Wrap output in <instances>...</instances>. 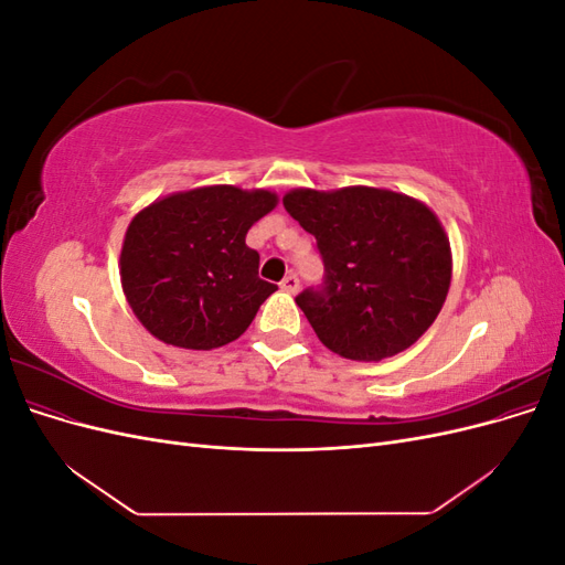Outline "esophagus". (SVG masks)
<instances>
[{
	"label": "esophagus",
	"instance_id": "34e87169",
	"mask_svg": "<svg viewBox=\"0 0 565 565\" xmlns=\"http://www.w3.org/2000/svg\"><path fill=\"white\" fill-rule=\"evenodd\" d=\"M280 287L285 289V292H289V295H295V292H297V289H299V278L295 276V273H289V276H285V278H282Z\"/></svg>",
	"mask_w": 565,
	"mask_h": 565
}]
</instances>
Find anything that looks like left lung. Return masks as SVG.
Returning <instances> with one entry per match:
<instances>
[{"instance_id":"left-lung-1","label":"left lung","mask_w":565,"mask_h":565,"mask_svg":"<svg viewBox=\"0 0 565 565\" xmlns=\"http://www.w3.org/2000/svg\"><path fill=\"white\" fill-rule=\"evenodd\" d=\"M322 256L320 287L297 295L318 339L351 361L391 358L431 328L448 297L450 243L426 204L382 188L282 198Z\"/></svg>"}]
</instances>
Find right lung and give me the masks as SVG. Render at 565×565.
<instances>
[{
    "instance_id": "1",
    "label": "right lung",
    "mask_w": 565,
    "mask_h": 565,
    "mask_svg": "<svg viewBox=\"0 0 565 565\" xmlns=\"http://www.w3.org/2000/svg\"><path fill=\"white\" fill-rule=\"evenodd\" d=\"M268 191L207 185L152 202L127 228L119 276L131 311L164 344L210 351L241 337L276 285L245 245L276 207Z\"/></svg>"
}]
</instances>
